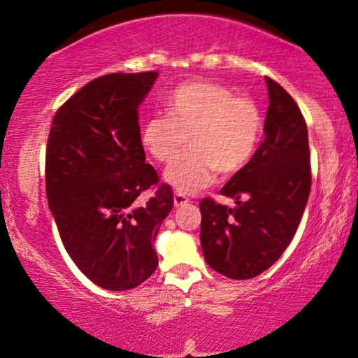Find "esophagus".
Here are the masks:
<instances>
[{"mask_svg": "<svg viewBox=\"0 0 358 358\" xmlns=\"http://www.w3.org/2000/svg\"><path fill=\"white\" fill-rule=\"evenodd\" d=\"M189 203V199L182 194H174V207H182V205Z\"/></svg>", "mask_w": 358, "mask_h": 358, "instance_id": "esophagus-1", "label": "esophagus"}]
</instances>
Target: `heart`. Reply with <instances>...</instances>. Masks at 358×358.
I'll list each match as a JSON object with an SVG mask.
<instances>
[{
	"mask_svg": "<svg viewBox=\"0 0 358 358\" xmlns=\"http://www.w3.org/2000/svg\"><path fill=\"white\" fill-rule=\"evenodd\" d=\"M164 115L141 127L143 150L158 163H169L189 140L191 148L166 169L164 180L184 194L199 192L215 174L238 173L252 158L262 129L257 106L236 97L227 86L190 81L171 92Z\"/></svg>",
	"mask_w": 358,
	"mask_h": 358,
	"instance_id": "heart-1",
	"label": "heart"
}]
</instances>
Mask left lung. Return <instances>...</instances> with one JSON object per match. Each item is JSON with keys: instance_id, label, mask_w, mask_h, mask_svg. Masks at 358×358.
I'll return each instance as SVG.
<instances>
[{"instance_id": "obj_1", "label": "left lung", "mask_w": 358, "mask_h": 358, "mask_svg": "<svg viewBox=\"0 0 358 358\" xmlns=\"http://www.w3.org/2000/svg\"><path fill=\"white\" fill-rule=\"evenodd\" d=\"M264 141L220 194L236 207L200 202V244L213 271L234 280L267 271L295 236L311 189L310 143L300 107L266 78Z\"/></svg>"}]
</instances>
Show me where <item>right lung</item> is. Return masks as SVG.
Returning <instances> with one entry per match:
<instances>
[{"instance_id":"right-lung-1","label":"right lung","mask_w":358,"mask_h":358,"mask_svg":"<svg viewBox=\"0 0 358 358\" xmlns=\"http://www.w3.org/2000/svg\"><path fill=\"white\" fill-rule=\"evenodd\" d=\"M158 73H110L73 94L53 117L45 155L48 208L76 267L106 290H130L158 266L155 239L173 210L169 185L145 163L138 107Z\"/></svg>"}]
</instances>
